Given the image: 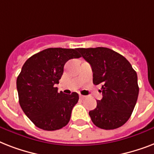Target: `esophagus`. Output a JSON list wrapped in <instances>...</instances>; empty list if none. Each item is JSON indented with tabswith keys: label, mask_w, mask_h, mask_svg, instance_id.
Masks as SVG:
<instances>
[{
	"label": "esophagus",
	"mask_w": 154,
	"mask_h": 154,
	"mask_svg": "<svg viewBox=\"0 0 154 154\" xmlns=\"http://www.w3.org/2000/svg\"><path fill=\"white\" fill-rule=\"evenodd\" d=\"M79 97H80V98H82V99H84L85 97V96H84V95H82V94H80Z\"/></svg>",
	"instance_id": "34e87169"
}]
</instances>
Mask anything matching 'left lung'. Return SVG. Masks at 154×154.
Returning <instances> with one entry per match:
<instances>
[{
  "instance_id": "1",
  "label": "left lung",
  "mask_w": 154,
  "mask_h": 154,
  "mask_svg": "<svg viewBox=\"0 0 154 154\" xmlns=\"http://www.w3.org/2000/svg\"><path fill=\"white\" fill-rule=\"evenodd\" d=\"M77 51L91 65L93 82L101 85L102 99L89 114L96 126L114 129L129 120L137 100V75L126 58L105 47L80 48Z\"/></svg>"
}]
</instances>
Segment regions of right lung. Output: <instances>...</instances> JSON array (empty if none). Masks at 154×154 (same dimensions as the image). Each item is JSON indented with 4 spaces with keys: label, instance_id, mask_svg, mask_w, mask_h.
I'll return each instance as SVG.
<instances>
[{
    "label": "right lung",
    "instance_id": "add662e5",
    "mask_svg": "<svg viewBox=\"0 0 154 154\" xmlns=\"http://www.w3.org/2000/svg\"><path fill=\"white\" fill-rule=\"evenodd\" d=\"M81 57L77 49L49 48L29 57L17 79L19 103L23 112L37 127L53 131L69 123L77 93H58L56 84L68 60Z\"/></svg>",
    "mask_w": 154,
    "mask_h": 154
}]
</instances>
